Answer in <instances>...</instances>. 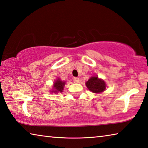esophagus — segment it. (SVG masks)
<instances>
[{
	"label": "esophagus",
	"mask_w": 148,
	"mask_h": 148,
	"mask_svg": "<svg viewBox=\"0 0 148 148\" xmlns=\"http://www.w3.org/2000/svg\"><path fill=\"white\" fill-rule=\"evenodd\" d=\"M79 77H74V83H78L79 82Z\"/></svg>",
	"instance_id": "1"
}]
</instances>
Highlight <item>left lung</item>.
Listing matches in <instances>:
<instances>
[{
	"instance_id": "obj_1",
	"label": "left lung",
	"mask_w": 148,
	"mask_h": 148,
	"mask_svg": "<svg viewBox=\"0 0 148 148\" xmlns=\"http://www.w3.org/2000/svg\"><path fill=\"white\" fill-rule=\"evenodd\" d=\"M86 86L91 92L99 93L104 91L106 89V84L101 79H99L97 76L91 77L86 83Z\"/></svg>"
}]
</instances>
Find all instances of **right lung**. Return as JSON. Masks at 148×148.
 <instances>
[{
    "label": "right lung",
    "instance_id": "obj_1",
    "mask_svg": "<svg viewBox=\"0 0 148 148\" xmlns=\"http://www.w3.org/2000/svg\"><path fill=\"white\" fill-rule=\"evenodd\" d=\"M65 82H62L61 79H57L53 85V90L52 91L54 92H62L63 90Z\"/></svg>",
    "mask_w": 148,
    "mask_h": 148
}]
</instances>
